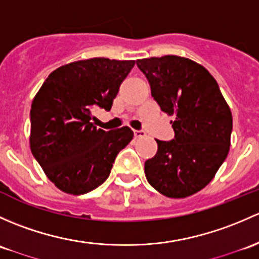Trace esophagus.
Masks as SVG:
<instances>
[{
  "label": "esophagus",
  "instance_id": "esophagus-1",
  "mask_svg": "<svg viewBox=\"0 0 259 259\" xmlns=\"http://www.w3.org/2000/svg\"><path fill=\"white\" fill-rule=\"evenodd\" d=\"M135 138H144L146 137V133L144 130H134Z\"/></svg>",
  "mask_w": 259,
  "mask_h": 259
}]
</instances>
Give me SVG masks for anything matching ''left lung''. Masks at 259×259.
<instances>
[{
    "label": "left lung",
    "mask_w": 259,
    "mask_h": 259,
    "mask_svg": "<svg viewBox=\"0 0 259 259\" xmlns=\"http://www.w3.org/2000/svg\"><path fill=\"white\" fill-rule=\"evenodd\" d=\"M137 64L161 110L175 116V138L156 140L157 152L145 161L146 179L166 197L194 195L214 178L230 151V107L216 79L191 59L152 57Z\"/></svg>",
    "instance_id": "left-lung-1"
}]
</instances>
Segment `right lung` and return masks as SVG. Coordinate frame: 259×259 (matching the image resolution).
I'll return each instance as SVG.
<instances>
[{"label": "right lung", "instance_id": "right-lung-1", "mask_svg": "<svg viewBox=\"0 0 259 259\" xmlns=\"http://www.w3.org/2000/svg\"><path fill=\"white\" fill-rule=\"evenodd\" d=\"M135 61L91 58L48 75L31 107L29 145L47 178L63 192L83 195L110 175L114 160L132 141L129 126L98 129L95 108L109 111Z\"/></svg>", "mask_w": 259, "mask_h": 259}]
</instances>
